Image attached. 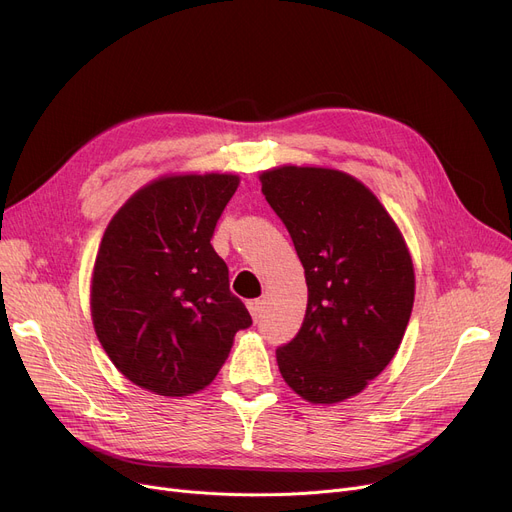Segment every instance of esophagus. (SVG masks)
<instances>
[{
  "label": "esophagus",
  "mask_w": 512,
  "mask_h": 512,
  "mask_svg": "<svg viewBox=\"0 0 512 512\" xmlns=\"http://www.w3.org/2000/svg\"><path fill=\"white\" fill-rule=\"evenodd\" d=\"M261 305H263V303H261V301H257V299L247 303V307H249V311H251V315H253V319H255V321L261 317V309H263Z\"/></svg>",
  "instance_id": "esophagus-1"
}]
</instances>
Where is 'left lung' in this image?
Instances as JSON below:
<instances>
[{"label": "left lung", "instance_id": "obj_1", "mask_svg": "<svg viewBox=\"0 0 512 512\" xmlns=\"http://www.w3.org/2000/svg\"><path fill=\"white\" fill-rule=\"evenodd\" d=\"M261 193L286 226L307 280V311L276 359L284 382L332 405L361 392L396 355L415 301L409 249L384 205L338 170L284 166Z\"/></svg>", "mask_w": 512, "mask_h": 512}]
</instances>
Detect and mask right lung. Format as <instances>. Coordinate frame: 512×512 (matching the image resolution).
Listing matches in <instances>:
<instances>
[{
  "instance_id": "obj_1",
  "label": "right lung",
  "mask_w": 512,
  "mask_h": 512,
  "mask_svg": "<svg viewBox=\"0 0 512 512\" xmlns=\"http://www.w3.org/2000/svg\"><path fill=\"white\" fill-rule=\"evenodd\" d=\"M232 174L161 178L114 215L95 259L93 326L126 378L161 396L205 388L253 319L211 236Z\"/></svg>"
}]
</instances>
